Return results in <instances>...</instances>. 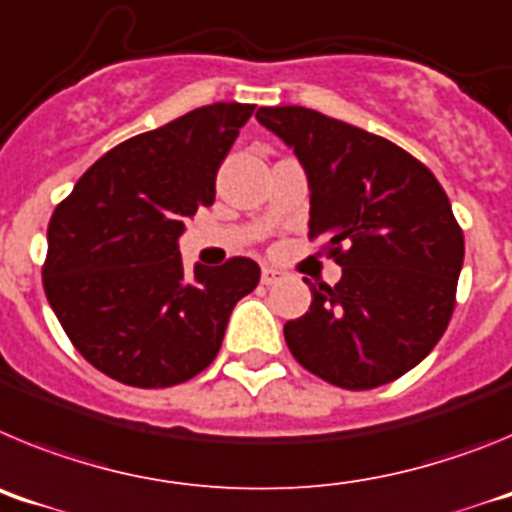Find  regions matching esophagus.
Returning a JSON list of instances; mask_svg holds the SVG:
<instances>
[{"mask_svg":"<svg viewBox=\"0 0 512 512\" xmlns=\"http://www.w3.org/2000/svg\"><path fill=\"white\" fill-rule=\"evenodd\" d=\"M282 279H284V271L282 269H274V266H264V269H261V282H264L266 287L282 282Z\"/></svg>","mask_w":512,"mask_h":512,"instance_id":"34e87169","label":"esophagus"}]
</instances>
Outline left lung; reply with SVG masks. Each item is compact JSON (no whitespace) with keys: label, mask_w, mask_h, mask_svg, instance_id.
<instances>
[{"label":"left lung","mask_w":512,"mask_h":512,"mask_svg":"<svg viewBox=\"0 0 512 512\" xmlns=\"http://www.w3.org/2000/svg\"><path fill=\"white\" fill-rule=\"evenodd\" d=\"M256 120L295 148L310 184V238L343 266L310 284V310L284 325L307 372L372 390L418 366L449 328L464 233L436 176L387 138L307 107Z\"/></svg>","instance_id":"left-lung-1"}]
</instances>
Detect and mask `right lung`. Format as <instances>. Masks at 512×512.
<instances>
[{
	"instance_id": "obj_1",
	"label": "right lung",
	"mask_w": 512,
	"mask_h": 512,
	"mask_svg": "<svg viewBox=\"0 0 512 512\" xmlns=\"http://www.w3.org/2000/svg\"><path fill=\"white\" fill-rule=\"evenodd\" d=\"M253 104L215 102L104 153L56 207L45 297L84 359L130 387H174L212 364L256 261L184 269V220L215 202V176Z\"/></svg>"
}]
</instances>
